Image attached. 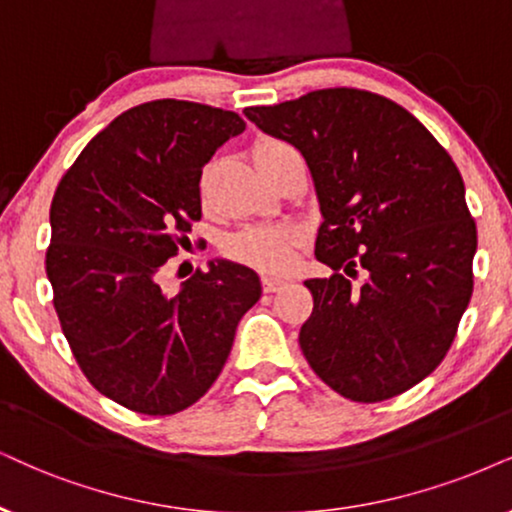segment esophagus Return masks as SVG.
Here are the masks:
<instances>
[{
  "label": "esophagus",
  "instance_id": "obj_1",
  "mask_svg": "<svg viewBox=\"0 0 512 512\" xmlns=\"http://www.w3.org/2000/svg\"><path fill=\"white\" fill-rule=\"evenodd\" d=\"M286 286V278H278V276H262V288L267 290V293H276V290H281Z\"/></svg>",
  "mask_w": 512,
  "mask_h": 512
}]
</instances>
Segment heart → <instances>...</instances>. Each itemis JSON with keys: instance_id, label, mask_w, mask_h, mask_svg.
<instances>
[{"instance_id": "obj_1", "label": "heart", "mask_w": 512, "mask_h": 512, "mask_svg": "<svg viewBox=\"0 0 512 512\" xmlns=\"http://www.w3.org/2000/svg\"><path fill=\"white\" fill-rule=\"evenodd\" d=\"M281 148H288V144L278 139H264L252 148V158H264V155L281 151ZM300 238L302 234L295 224H257L231 236L226 250L234 260L250 264L255 269L283 271L290 264V257H293Z\"/></svg>"}]
</instances>
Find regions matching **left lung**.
<instances>
[{"instance_id":"left-lung-1","label":"left lung","mask_w":512,"mask_h":512,"mask_svg":"<svg viewBox=\"0 0 512 512\" xmlns=\"http://www.w3.org/2000/svg\"><path fill=\"white\" fill-rule=\"evenodd\" d=\"M307 160L323 222L300 347L342 397L383 401L435 371L472 295L477 229L451 155L406 108L359 89H319L245 108ZM367 278L354 289L347 275Z\"/></svg>"}]
</instances>
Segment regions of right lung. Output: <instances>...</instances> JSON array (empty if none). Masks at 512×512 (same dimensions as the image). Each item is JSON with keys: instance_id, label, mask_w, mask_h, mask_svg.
Returning a JSON list of instances; mask_svg holds the SVG:
<instances>
[{"instance_id": "add662e5", "label": "right lung", "mask_w": 512, "mask_h": 512, "mask_svg": "<svg viewBox=\"0 0 512 512\" xmlns=\"http://www.w3.org/2000/svg\"><path fill=\"white\" fill-rule=\"evenodd\" d=\"M241 115L160 99L118 115L63 174L47 276L77 364L103 397L144 416L196 404L222 373L260 276L215 260L167 295L158 271L200 219L198 181Z\"/></svg>"}]
</instances>
